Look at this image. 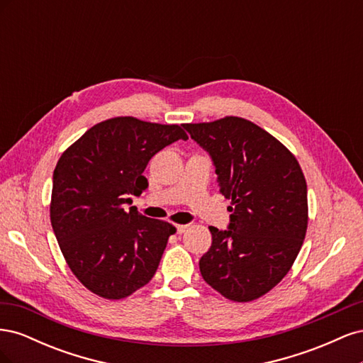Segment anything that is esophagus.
Wrapping results in <instances>:
<instances>
[{"instance_id":"34e87169","label":"esophagus","mask_w":363,"mask_h":363,"mask_svg":"<svg viewBox=\"0 0 363 363\" xmlns=\"http://www.w3.org/2000/svg\"><path fill=\"white\" fill-rule=\"evenodd\" d=\"M188 228H189L188 224H179V225H177V233L182 235V233H184Z\"/></svg>"}]
</instances>
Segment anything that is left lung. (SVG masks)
<instances>
[{
	"label": "left lung",
	"mask_w": 363,
	"mask_h": 363,
	"mask_svg": "<svg viewBox=\"0 0 363 363\" xmlns=\"http://www.w3.org/2000/svg\"><path fill=\"white\" fill-rule=\"evenodd\" d=\"M184 127L211 152L219 192L232 200L228 230L208 227L212 247L200 259L201 276L227 300H257L289 272L306 238L309 207L300 163L245 118Z\"/></svg>",
	"instance_id": "obj_1"
}]
</instances>
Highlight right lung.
Masks as SVG:
<instances>
[{
  "label": "right lung",
  "mask_w": 363,
  "mask_h": 363,
  "mask_svg": "<svg viewBox=\"0 0 363 363\" xmlns=\"http://www.w3.org/2000/svg\"><path fill=\"white\" fill-rule=\"evenodd\" d=\"M179 139V124L115 116L91 127L60 156L52 174L50 218L62 255L86 289L123 300L155 276L171 223L124 204L148 188L150 159Z\"/></svg>",
  "instance_id": "1"
}]
</instances>
